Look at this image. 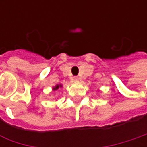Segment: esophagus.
<instances>
[{
    "label": "esophagus",
    "instance_id": "1",
    "mask_svg": "<svg viewBox=\"0 0 147 147\" xmlns=\"http://www.w3.org/2000/svg\"><path fill=\"white\" fill-rule=\"evenodd\" d=\"M73 79H74V81H78L79 80V78L78 76H75L73 78Z\"/></svg>",
    "mask_w": 147,
    "mask_h": 147
}]
</instances>
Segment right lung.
<instances>
[{
  "label": "right lung",
  "instance_id": "obj_1",
  "mask_svg": "<svg viewBox=\"0 0 147 147\" xmlns=\"http://www.w3.org/2000/svg\"><path fill=\"white\" fill-rule=\"evenodd\" d=\"M59 88H62V85H61V84H57L55 87H54L53 90L54 91H56V90H58Z\"/></svg>",
  "mask_w": 147,
  "mask_h": 147
}]
</instances>
